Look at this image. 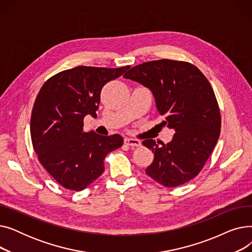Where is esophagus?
Returning a JSON list of instances; mask_svg holds the SVG:
<instances>
[{"instance_id": "1", "label": "esophagus", "mask_w": 252, "mask_h": 252, "mask_svg": "<svg viewBox=\"0 0 252 252\" xmlns=\"http://www.w3.org/2000/svg\"><path fill=\"white\" fill-rule=\"evenodd\" d=\"M125 144L127 145V146L130 147H139L141 146V142L136 139H131V138H126L125 139Z\"/></svg>"}]
</instances>
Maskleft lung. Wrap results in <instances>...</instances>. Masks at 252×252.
Instances as JSON below:
<instances>
[{"instance_id": "left-lung-1", "label": "left lung", "mask_w": 252, "mask_h": 252, "mask_svg": "<svg viewBox=\"0 0 252 252\" xmlns=\"http://www.w3.org/2000/svg\"><path fill=\"white\" fill-rule=\"evenodd\" d=\"M125 78L153 93L163 126L175 129L167 144L142 142L154 153L146 174L167 188L178 187L200 173L220 133V112L208 79L195 65L170 59L154 60L130 68Z\"/></svg>"}]
</instances>
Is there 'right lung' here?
Instances as JSON below:
<instances>
[{
    "label": "right lung",
    "mask_w": 252,
    "mask_h": 252,
    "mask_svg": "<svg viewBox=\"0 0 252 252\" xmlns=\"http://www.w3.org/2000/svg\"><path fill=\"white\" fill-rule=\"evenodd\" d=\"M129 67L77 66L51 76L39 90L31 118L32 147L63 188L86 189L103 174L107 154L123 146L121 135L86 133L84 118L96 115L103 87Z\"/></svg>",
    "instance_id": "1"
}]
</instances>
